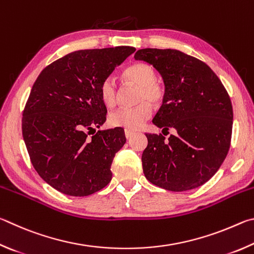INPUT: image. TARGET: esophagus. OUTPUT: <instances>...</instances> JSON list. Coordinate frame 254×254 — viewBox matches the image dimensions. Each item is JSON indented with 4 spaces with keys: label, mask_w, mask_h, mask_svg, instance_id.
Instances as JSON below:
<instances>
[{
    "label": "esophagus",
    "mask_w": 254,
    "mask_h": 254,
    "mask_svg": "<svg viewBox=\"0 0 254 254\" xmlns=\"http://www.w3.org/2000/svg\"><path fill=\"white\" fill-rule=\"evenodd\" d=\"M134 134H135V132L132 131V130H128V129L125 130V136H126V138H127V139H128V138H130V137H131L132 135H134Z\"/></svg>",
    "instance_id": "esophagus-1"
}]
</instances>
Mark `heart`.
Segmentation results:
<instances>
[{
	"label": "heart",
	"mask_w": 254,
	"mask_h": 254,
	"mask_svg": "<svg viewBox=\"0 0 254 254\" xmlns=\"http://www.w3.org/2000/svg\"><path fill=\"white\" fill-rule=\"evenodd\" d=\"M123 77L127 82L134 83L138 87L137 102L138 105L130 108H119L108 116V123L113 127L125 128L128 130L138 129L152 116V106L163 100L164 89L157 80V73L152 65L147 64H135L124 71ZM100 99L107 107L116 104L117 88L113 78L102 80L99 87Z\"/></svg>",
	"instance_id": "1"
}]
</instances>
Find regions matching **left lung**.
Instances as JSON below:
<instances>
[{
  "label": "left lung",
  "instance_id": "left-lung-1",
  "mask_svg": "<svg viewBox=\"0 0 254 254\" xmlns=\"http://www.w3.org/2000/svg\"><path fill=\"white\" fill-rule=\"evenodd\" d=\"M134 58L152 64L165 84L153 124L176 130L168 139L146 134L145 177L172 192L196 189L215 174L229 153L233 125L229 93L205 62L184 52L148 48Z\"/></svg>",
  "mask_w": 254,
  "mask_h": 254
}]
</instances>
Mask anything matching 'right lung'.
<instances>
[{"mask_svg": "<svg viewBox=\"0 0 254 254\" xmlns=\"http://www.w3.org/2000/svg\"><path fill=\"white\" fill-rule=\"evenodd\" d=\"M135 50L123 46L71 52L35 80L22 134L34 170L59 192L87 196L111 181V163L126 137L120 127L96 132L107 114L99 87ZM91 130L95 135L88 137Z\"/></svg>", "mask_w": 254, "mask_h": 254, "instance_id": "right-lung-1", "label": "right lung"}]
</instances>
